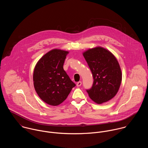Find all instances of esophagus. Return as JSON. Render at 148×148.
<instances>
[{
	"instance_id": "obj_1",
	"label": "esophagus",
	"mask_w": 148,
	"mask_h": 148,
	"mask_svg": "<svg viewBox=\"0 0 148 148\" xmlns=\"http://www.w3.org/2000/svg\"><path fill=\"white\" fill-rule=\"evenodd\" d=\"M81 84H82V82L79 81V82H77V87H79V86H81Z\"/></svg>"
}]
</instances>
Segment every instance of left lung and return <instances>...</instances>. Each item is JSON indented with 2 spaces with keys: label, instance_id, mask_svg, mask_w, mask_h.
Returning a JSON list of instances; mask_svg holds the SVG:
<instances>
[{
  "label": "left lung",
  "instance_id": "obj_1",
  "mask_svg": "<svg viewBox=\"0 0 148 148\" xmlns=\"http://www.w3.org/2000/svg\"><path fill=\"white\" fill-rule=\"evenodd\" d=\"M94 78L91 89L87 90L90 99L102 104L113 98L117 93L121 81V68L115 56L108 50L96 47L83 52Z\"/></svg>",
  "mask_w": 148,
  "mask_h": 148
}]
</instances>
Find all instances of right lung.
Here are the masks:
<instances>
[{
  "mask_svg": "<svg viewBox=\"0 0 148 148\" xmlns=\"http://www.w3.org/2000/svg\"><path fill=\"white\" fill-rule=\"evenodd\" d=\"M67 50L53 49L45 54L37 62L33 75L34 89L41 99L56 106L67 97L75 84L64 70Z\"/></svg>",
  "mask_w": 148,
  "mask_h": 148,
  "instance_id": "1",
  "label": "right lung"
}]
</instances>
